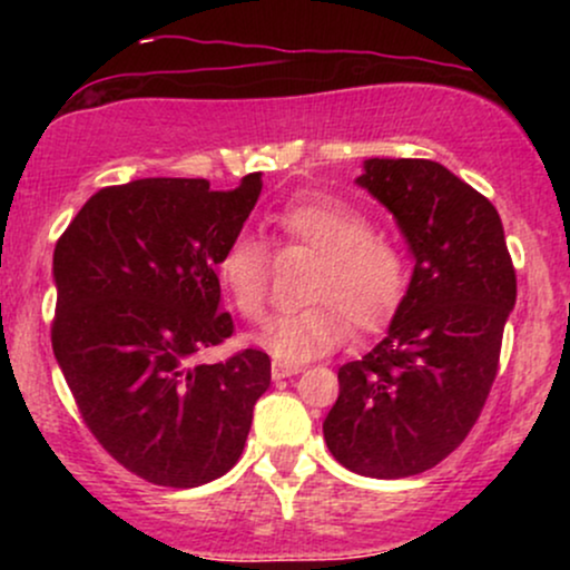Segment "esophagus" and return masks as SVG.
<instances>
[{"instance_id":"34e87169","label":"esophagus","mask_w":570,"mask_h":570,"mask_svg":"<svg viewBox=\"0 0 570 570\" xmlns=\"http://www.w3.org/2000/svg\"><path fill=\"white\" fill-rule=\"evenodd\" d=\"M297 372H303V367H299V364H289V362H273L271 364L273 381H284V377L297 375Z\"/></svg>"}]
</instances>
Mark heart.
I'll use <instances>...</instances> for the list:
<instances>
[{"mask_svg": "<svg viewBox=\"0 0 570 570\" xmlns=\"http://www.w3.org/2000/svg\"><path fill=\"white\" fill-rule=\"evenodd\" d=\"M281 246L316 252L305 284L311 305L273 322L259 337L281 362H307L335 351L351 335V322L364 332L381 330L396 316L410 292V254L394 233L348 200L299 195L271 219ZM222 289L252 324L267 318L271 252L259 238L238 233L217 257Z\"/></svg>", "mask_w": 570, "mask_h": 570, "instance_id": "1", "label": "heart"}]
</instances>
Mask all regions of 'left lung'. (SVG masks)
<instances>
[{
	"instance_id": "8db88e82",
	"label": "left lung",
	"mask_w": 570,
	"mask_h": 570,
	"mask_svg": "<svg viewBox=\"0 0 570 570\" xmlns=\"http://www.w3.org/2000/svg\"><path fill=\"white\" fill-rule=\"evenodd\" d=\"M358 185L396 217L415 271L389 335L337 370L324 440L351 472L399 480L434 469L474 429L517 276L493 203L440 163L372 158Z\"/></svg>"
}]
</instances>
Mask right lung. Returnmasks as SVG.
I'll return each mask as SVG.
<instances>
[{"instance_id": "obj_1", "label": "right lung", "mask_w": 570, "mask_h": 570, "mask_svg": "<svg viewBox=\"0 0 570 570\" xmlns=\"http://www.w3.org/2000/svg\"><path fill=\"white\" fill-rule=\"evenodd\" d=\"M263 189L206 179L104 187L56 244L53 353L85 426L130 474L195 488L244 453L271 358L240 348L217 364L200 351L233 337L219 311L217 257Z\"/></svg>"}]
</instances>
